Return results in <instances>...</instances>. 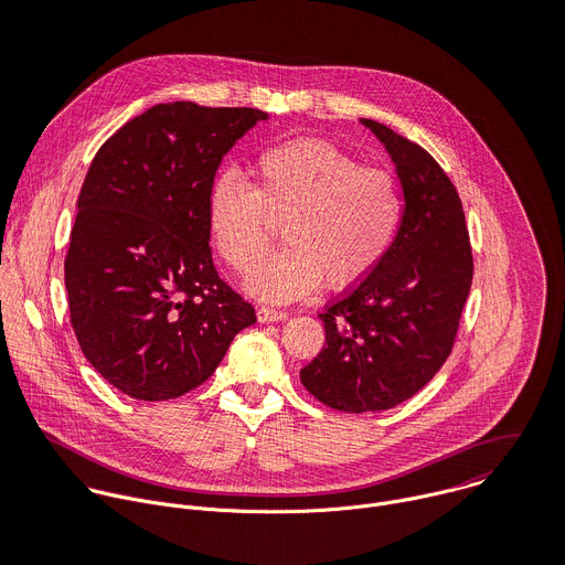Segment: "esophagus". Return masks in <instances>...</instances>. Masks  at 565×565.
Here are the masks:
<instances>
[{
	"instance_id": "1",
	"label": "esophagus",
	"mask_w": 565,
	"mask_h": 565,
	"mask_svg": "<svg viewBox=\"0 0 565 565\" xmlns=\"http://www.w3.org/2000/svg\"><path fill=\"white\" fill-rule=\"evenodd\" d=\"M257 317H259V321H281V319L288 317V312H286V310H279V308L262 306V308L257 310Z\"/></svg>"
}]
</instances>
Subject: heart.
Segmentation results:
<instances>
[{
  "instance_id": "b5f03b06",
  "label": "heart",
  "mask_w": 565,
  "mask_h": 565,
  "mask_svg": "<svg viewBox=\"0 0 565 565\" xmlns=\"http://www.w3.org/2000/svg\"><path fill=\"white\" fill-rule=\"evenodd\" d=\"M253 185L221 172L207 196V225L221 259L244 273L265 254L274 223L287 246L255 266L246 288L268 301H292L319 281L342 290L366 279L388 255L405 218L395 177L338 145L299 138L266 147Z\"/></svg>"
}]
</instances>
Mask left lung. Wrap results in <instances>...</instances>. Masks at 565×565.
<instances>
[{"mask_svg": "<svg viewBox=\"0 0 565 565\" xmlns=\"http://www.w3.org/2000/svg\"><path fill=\"white\" fill-rule=\"evenodd\" d=\"M384 142L405 192V218L384 262L319 312L327 347L301 371L321 405L384 412L416 395L449 358L473 257L460 196L434 156L362 118Z\"/></svg>", "mask_w": 565, "mask_h": 565, "instance_id": "left-lung-1", "label": "left lung"}]
</instances>
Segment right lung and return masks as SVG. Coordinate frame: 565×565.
Returning <instances> with one entry per match:
<instances>
[{
  "mask_svg": "<svg viewBox=\"0 0 565 565\" xmlns=\"http://www.w3.org/2000/svg\"><path fill=\"white\" fill-rule=\"evenodd\" d=\"M266 118L156 105L92 160L64 259L71 327L92 366L136 399L201 386L257 321L212 264L207 196L223 156Z\"/></svg>",
  "mask_w": 565,
  "mask_h": 565,
  "instance_id": "1",
  "label": "right lung"
}]
</instances>
